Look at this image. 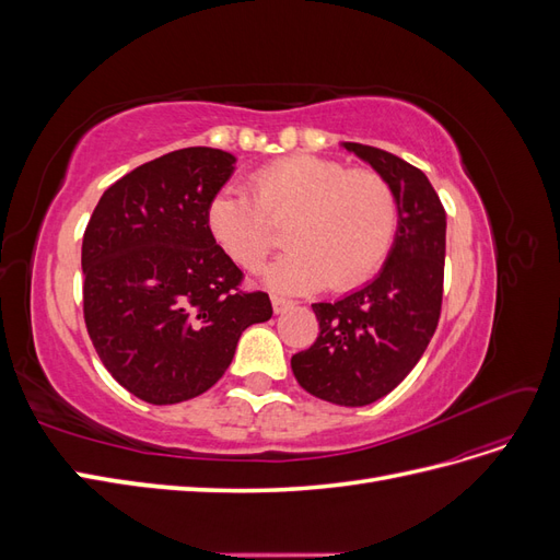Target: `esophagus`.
Masks as SVG:
<instances>
[{
    "mask_svg": "<svg viewBox=\"0 0 560 560\" xmlns=\"http://www.w3.org/2000/svg\"><path fill=\"white\" fill-rule=\"evenodd\" d=\"M270 303H273V311H276V315L287 313L290 308H294V301H290V299H282V296H270Z\"/></svg>",
    "mask_w": 560,
    "mask_h": 560,
    "instance_id": "34e87169",
    "label": "esophagus"
}]
</instances>
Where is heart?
Listing matches in <instances>:
<instances>
[{
    "mask_svg": "<svg viewBox=\"0 0 560 560\" xmlns=\"http://www.w3.org/2000/svg\"><path fill=\"white\" fill-rule=\"evenodd\" d=\"M249 191L219 189L206 210L212 241L229 257L254 270L278 245L275 224H287L290 254L266 268L278 292L303 294L327 282L348 292L366 282L393 249L399 202L374 171H348L319 156H292L254 173Z\"/></svg>",
    "mask_w": 560,
    "mask_h": 560,
    "instance_id": "heart-1",
    "label": "heart"
}]
</instances>
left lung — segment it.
Listing matches in <instances>:
<instances>
[{"label":"left lung","mask_w":560,"mask_h":560,"mask_svg":"<svg viewBox=\"0 0 560 560\" xmlns=\"http://www.w3.org/2000/svg\"><path fill=\"white\" fill-rule=\"evenodd\" d=\"M387 179L399 224L378 276L334 303H313L317 341L292 358L306 393L366 406L406 378L425 352L442 313L446 212L425 173L389 151L341 142Z\"/></svg>","instance_id":"left-lung-1"}]
</instances>
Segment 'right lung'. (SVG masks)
<instances>
[{"instance_id": "obj_1", "label": "right lung", "mask_w": 560, "mask_h": 560, "mask_svg": "<svg viewBox=\"0 0 560 560\" xmlns=\"http://www.w3.org/2000/svg\"><path fill=\"white\" fill-rule=\"evenodd\" d=\"M235 171L222 149L189 147L135 167L100 198L83 233V317L118 385L149 404H179L229 369L241 334L273 315L241 292V268L206 224Z\"/></svg>"}]
</instances>
